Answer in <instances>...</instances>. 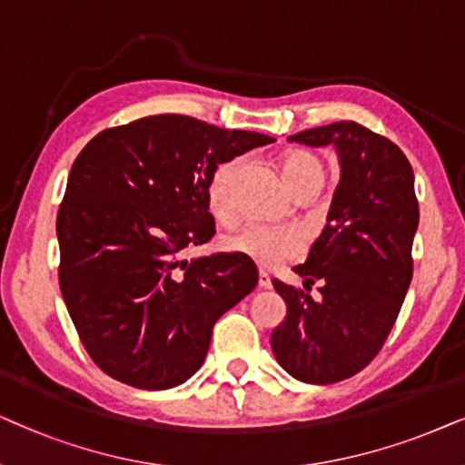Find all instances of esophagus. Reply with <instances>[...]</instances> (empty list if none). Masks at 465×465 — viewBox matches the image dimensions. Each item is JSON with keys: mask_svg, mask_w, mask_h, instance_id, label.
<instances>
[{"mask_svg": "<svg viewBox=\"0 0 465 465\" xmlns=\"http://www.w3.org/2000/svg\"><path fill=\"white\" fill-rule=\"evenodd\" d=\"M259 289H272V278L265 274V272H259Z\"/></svg>", "mask_w": 465, "mask_h": 465, "instance_id": "esophagus-1", "label": "esophagus"}]
</instances>
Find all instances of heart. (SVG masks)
<instances>
[{
    "label": "heart",
    "instance_id": "heart-1",
    "mask_svg": "<svg viewBox=\"0 0 465 465\" xmlns=\"http://www.w3.org/2000/svg\"><path fill=\"white\" fill-rule=\"evenodd\" d=\"M236 163H223L208 183V208L216 219H225L232 210V183ZM282 181L289 191H295L304 184L317 183L325 184V163L314 153L291 151L281 161ZM223 249L232 255H240L249 262L257 263L259 268H276L289 259H295L302 252V242L295 232L284 227H265V225H244L236 233H229L223 240Z\"/></svg>",
    "mask_w": 465,
    "mask_h": 465
}]
</instances>
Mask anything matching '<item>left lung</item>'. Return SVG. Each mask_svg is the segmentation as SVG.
Here are the masks:
<instances>
[{
	"label": "left lung",
	"mask_w": 465,
	"mask_h": 465,
	"mask_svg": "<svg viewBox=\"0 0 465 465\" xmlns=\"http://www.w3.org/2000/svg\"><path fill=\"white\" fill-rule=\"evenodd\" d=\"M289 142L336 148L340 183L325 229L306 263L295 265L304 289L272 281L287 317L270 344L293 379L331 385L379 355L411 287L414 174L400 146L355 121L306 129ZM314 282L317 298L307 293Z\"/></svg>",
	"instance_id": "left-lung-1"
}]
</instances>
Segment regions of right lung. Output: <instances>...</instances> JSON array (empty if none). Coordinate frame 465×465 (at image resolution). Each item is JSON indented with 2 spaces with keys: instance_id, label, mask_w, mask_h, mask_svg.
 <instances>
[{
  "instance_id": "right-lung-1",
  "label": "right lung",
  "mask_w": 465,
  "mask_h": 465,
  "mask_svg": "<svg viewBox=\"0 0 465 465\" xmlns=\"http://www.w3.org/2000/svg\"><path fill=\"white\" fill-rule=\"evenodd\" d=\"M268 142L154 114L80 151L57 214L59 287L99 370L151 391L200 370L216 321L255 289L257 265L232 252L178 255L214 236L206 191L216 168Z\"/></svg>"
}]
</instances>
